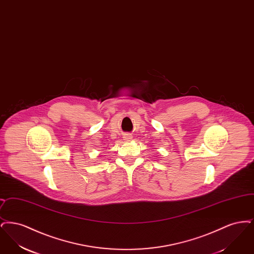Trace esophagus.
<instances>
[{"instance_id":"34e87169","label":"esophagus","mask_w":254,"mask_h":254,"mask_svg":"<svg viewBox=\"0 0 254 254\" xmlns=\"http://www.w3.org/2000/svg\"><path fill=\"white\" fill-rule=\"evenodd\" d=\"M131 139H132V136H131L130 134H125V135H124V140L129 141V140H131Z\"/></svg>"}]
</instances>
